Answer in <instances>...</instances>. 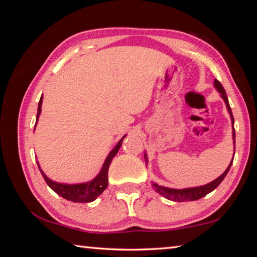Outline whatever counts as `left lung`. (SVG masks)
I'll use <instances>...</instances> for the list:
<instances>
[{
	"instance_id": "left-lung-1",
	"label": "left lung",
	"mask_w": 257,
	"mask_h": 257,
	"mask_svg": "<svg viewBox=\"0 0 257 257\" xmlns=\"http://www.w3.org/2000/svg\"><path fill=\"white\" fill-rule=\"evenodd\" d=\"M214 87L217 92L220 93V96L222 97V99L225 103V106H227V110L230 114V118H231V122H232V139H233V147H234V143H236V134H234V128H233V116H232V111L231 107H230V104L228 101L227 94H225V90L223 88V86L220 84L219 80L214 79ZM234 155V154H233ZM144 158H145V162L147 164L149 162V159H147V154L144 153ZM233 161V156L230 164L228 165V168L225 169V171L221 175L220 177H217L215 180H213L211 182H208L206 185L203 186H198V187H190V188H182V189H175V188H169V187H164L158 185L156 182H152V187H153L154 190L156 193L160 194L161 196H163L165 198L170 199V201L173 202H188V201H197V199L202 198L204 196H206L208 193L214 190L217 186H219L222 180L227 176V173L230 170V167H231Z\"/></svg>"
}]
</instances>
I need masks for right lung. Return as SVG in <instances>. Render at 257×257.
I'll return each instance as SVG.
<instances>
[{"mask_svg": "<svg viewBox=\"0 0 257 257\" xmlns=\"http://www.w3.org/2000/svg\"><path fill=\"white\" fill-rule=\"evenodd\" d=\"M42 103H43V95L41 96L40 102H38V108H37V116H36V124L38 118H40L42 113ZM36 124H35V128H36ZM35 130V129H34ZM124 136L120 139L118 144L114 146L108 155L106 156L105 161L101 168V171L98 172V175L94 178V179L87 181V182H80V184H62V182H56L51 180L49 177H47L40 167V163L37 162L38 169L42 173L43 178L46 181V184L49 185L52 190H54L56 194L60 195L61 197L68 199V201L75 202V203H89L93 202L96 199L99 195H101L104 190L106 189L107 187V173H108V167L112 162V159L114 158L120 150L121 145H122V141Z\"/></svg>", "mask_w": 257, "mask_h": 257, "instance_id": "obj_1", "label": "right lung"}]
</instances>
